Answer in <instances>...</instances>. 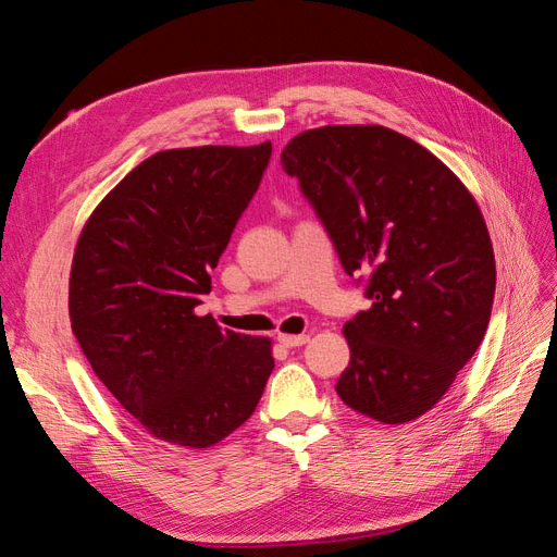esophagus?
Returning <instances> with one entry per match:
<instances>
[{
  "label": "esophagus",
  "mask_w": 557,
  "mask_h": 557,
  "mask_svg": "<svg viewBox=\"0 0 557 557\" xmlns=\"http://www.w3.org/2000/svg\"><path fill=\"white\" fill-rule=\"evenodd\" d=\"M276 339L285 348H295V346H305L309 342V334H278Z\"/></svg>",
  "instance_id": "obj_1"
}]
</instances>
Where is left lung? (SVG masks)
<instances>
[{
	"label": "left lung",
	"instance_id": "8db88e82",
	"mask_svg": "<svg viewBox=\"0 0 557 557\" xmlns=\"http://www.w3.org/2000/svg\"><path fill=\"white\" fill-rule=\"evenodd\" d=\"M281 164L372 305L344 325L350 362L336 395L385 425L416 420L491 320L495 256L474 197L428 148L381 125L307 129Z\"/></svg>",
	"mask_w": 557,
	"mask_h": 557
}]
</instances>
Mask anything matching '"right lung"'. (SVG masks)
Segmentation results:
<instances>
[{
    "label": "right lung",
    "instance_id": "1",
    "mask_svg": "<svg viewBox=\"0 0 557 557\" xmlns=\"http://www.w3.org/2000/svg\"><path fill=\"white\" fill-rule=\"evenodd\" d=\"M269 158L272 141L162 150L115 185L78 237L72 330L97 379L162 442L225 440L274 369L264 336L195 313Z\"/></svg>",
    "mask_w": 557,
    "mask_h": 557
}]
</instances>
